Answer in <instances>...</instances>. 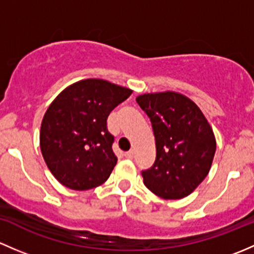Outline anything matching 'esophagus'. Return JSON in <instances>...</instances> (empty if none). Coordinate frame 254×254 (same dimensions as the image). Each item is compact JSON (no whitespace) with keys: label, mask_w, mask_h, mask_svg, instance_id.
I'll use <instances>...</instances> for the list:
<instances>
[{"label":"esophagus","mask_w":254,"mask_h":254,"mask_svg":"<svg viewBox=\"0 0 254 254\" xmlns=\"http://www.w3.org/2000/svg\"><path fill=\"white\" fill-rule=\"evenodd\" d=\"M133 154H134V150H133V149H130L129 151H126V153H125V156H126L127 159H132Z\"/></svg>","instance_id":"1"}]
</instances>
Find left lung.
<instances>
[{"instance_id":"obj_1","label":"left lung","mask_w":254,"mask_h":254,"mask_svg":"<svg viewBox=\"0 0 254 254\" xmlns=\"http://www.w3.org/2000/svg\"><path fill=\"white\" fill-rule=\"evenodd\" d=\"M135 100L150 119L156 145L153 166L142 171L144 185L164 199L187 197L210 170L216 149L213 129L182 94H143Z\"/></svg>"}]
</instances>
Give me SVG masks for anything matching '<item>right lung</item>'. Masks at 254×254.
Wrapping results in <instances>:
<instances>
[{"mask_svg": "<svg viewBox=\"0 0 254 254\" xmlns=\"http://www.w3.org/2000/svg\"><path fill=\"white\" fill-rule=\"evenodd\" d=\"M130 94V89L108 80L85 79L52 101L41 122L40 148L57 181L85 190L109 179L117 158L108 117Z\"/></svg>", "mask_w": 254, "mask_h": 254, "instance_id": "1", "label": "right lung"}]
</instances>
